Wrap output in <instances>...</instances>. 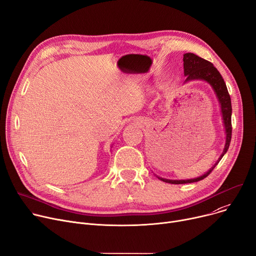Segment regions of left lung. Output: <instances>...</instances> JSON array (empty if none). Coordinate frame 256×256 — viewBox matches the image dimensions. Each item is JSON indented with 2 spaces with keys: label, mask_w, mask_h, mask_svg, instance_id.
<instances>
[{
  "label": "left lung",
  "mask_w": 256,
  "mask_h": 256,
  "mask_svg": "<svg viewBox=\"0 0 256 256\" xmlns=\"http://www.w3.org/2000/svg\"><path fill=\"white\" fill-rule=\"evenodd\" d=\"M184 76H186V82L190 80H198V78L204 80L212 85L214 92H216L218 100L221 104V111H222L223 121H224V126H225V130H226V144H225V148H224L218 162L214 164V166L212 167V169H210L206 174H204L202 176L194 178V180H171L160 178L165 182L174 184L195 182H199L201 180L206 178L208 174L214 170V168L216 167V165L220 162V160L223 158V156L226 154L228 147H230V141H232V132L230 96V93H228L226 84L224 82L222 76L220 74V72H218L216 67H214L210 61L200 58L199 56L195 55V54L186 52L184 55Z\"/></svg>",
  "instance_id": "obj_1"
}]
</instances>
